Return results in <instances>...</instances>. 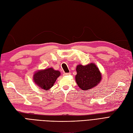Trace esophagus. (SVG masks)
Here are the masks:
<instances>
[{
  "label": "esophagus",
  "instance_id": "obj_1",
  "mask_svg": "<svg viewBox=\"0 0 133 133\" xmlns=\"http://www.w3.org/2000/svg\"><path fill=\"white\" fill-rule=\"evenodd\" d=\"M70 75V73H63V75L64 76H66V75Z\"/></svg>",
  "mask_w": 133,
  "mask_h": 133
}]
</instances>
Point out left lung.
Wrapping results in <instances>:
<instances>
[{
  "instance_id": "1",
  "label": "left lung",
  "mask_w": 133,
  "mask_h": 133,
  "mask_svg": "<svg viewBox=\"0 0 133 133\" xmlns=\"http://www.w3.org/2000/svg\"><path fill=\"white\" fill-rule=\"evenodd\" d=\"M75 81L78 87L83 90H90L97 86L102 79L101 73L95 63L87 65L79 64L76 68Z\"/></svg>"
}]
</instances>
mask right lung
<instances>
[{"label": "right lung", "mask_w": 133, "mask_h": 133, "mask_svg": "<svg viewBox=\"0 0 133 133\" xmlns=\"http://www.w3.org/2000/svg\"><path fill=\"white\" fill-rule=\"evenodd\" d=\"M60 74L59 71L54 70L53 68H49L35 71L33 75V80L40 88L48 90L54 85Z\"/></svg>", "instance_id": "add662e5"}]
</instances>
